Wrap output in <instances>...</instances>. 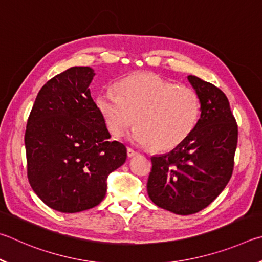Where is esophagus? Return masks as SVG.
Listing matches in <instances>:
<instances>
[{"label": "esophagus", "instance_id": "34e87169", "mask_svg": "<svg viewBox=\"0 0 262 262\" xmlns=\"http://www.w3.org/2000/svg\"><path fill=\"white\" fill-rule=\"evenodd\" d=\"M138 154L136 152V150H134L132 148H127V157L128 158H134V157H136V155Z\"/></svg>", "mask_w": 262, "mask_h": 262}]
</instances>
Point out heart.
I'll use <instances>...</instances> for the list:
<instances>
[{
	"instance_id": "heart-1",
	"label": "heart",
	"mask_w": 262,
	"mask_h": 262,
	"mask_svg": "<svg viewBox=\"0 0 262 262\" xmlns=\"http://www.w3.org/2000/svg\"><path fill=\"white\" fill-rule=\"evenodd\" d=\"M116 91H101L95 96L96 108L115 137H122L136 121L130 139L167 152L185 141L198 122L200 100L189 86L136 73L119 80Z\"/></svg>"
}]
</instances>
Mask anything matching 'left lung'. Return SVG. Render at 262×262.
<instances>
[{
    "label": "left lung",
    "mask_w": 262,
    "mask_h": 262,
    "mask_svg": "<svg viewBox=\"0 0 262 262\" xmlns=\"http://www.w3.org/2000/svg\"><path fill=\"white\" fill-rule=\"evenodd\" d=\"M200 100V118L185 141L154 155L147 182L153 203L178 215L200 212L230 181L238 127L228 98L210 82L187 77Z\"/></svg>",
    "instance_id": "8db88e82"
}]
</instances>
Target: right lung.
<instances>
[{"mask_svg":"<svg viewBox=\"0 0 262 262\" xmlns=\"http://www.w3.org/2000/svg\"><path fill=\"white\" fill-rule=\"evenodd\" d=\"M90 67H72L41 87L27 119V177L35 194L57 212L95 207L107 178L126 160L122 143L110 140L91 96Z\"/></svg>","mask_w":262,"mask_h":262,"instance_id":"add662e5","label":"right lung"}]
</instances>
